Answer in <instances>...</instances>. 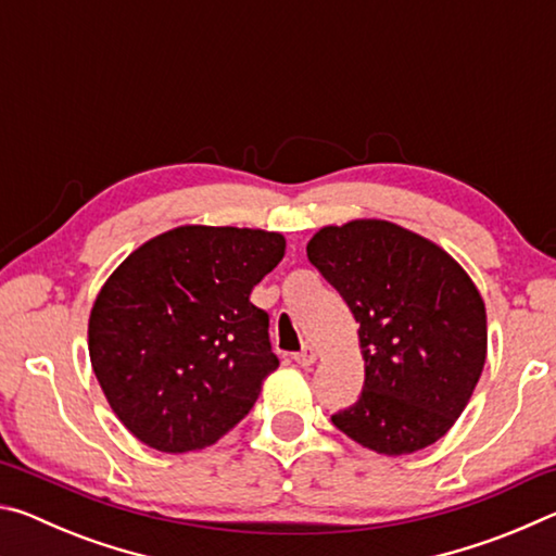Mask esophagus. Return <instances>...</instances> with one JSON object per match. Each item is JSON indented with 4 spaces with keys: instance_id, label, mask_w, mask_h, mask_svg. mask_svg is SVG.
<instances>
[{
    "instance_id": "1",
    "label": "esophagus",
    "mask_w": 556,
    "mask_h": 556,
    "mask_svg": "<svg viewBox=\"0 0 556 556\" xmlns=\"http://www.w3.org/2000/svg\"><path fill=\"white\" fill-rule=\"evenodd\" d=\"M291 357H294L299 365H312L316 361V351H314L312 345H306V348H301V351L294 353Z\"/></svg>"
}]
</instances>
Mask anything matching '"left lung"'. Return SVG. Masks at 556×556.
<instances>
[{
  "instance_id": "1",
  "label": "left lung",
  "mask_w": 556,
  "mask_h": 556,
  "mask_svg": "<svg viewBox=\"0 0 556 556\" xmlns=\"http://www.w3.org/2000/svg\"><path fill=\"white\" fill-rule=\"evenodd\" d=\"M361 324L365 384L331 421L384 456L434 444L466 409L485 363V306L458 262L388 220L328 225L306 244Z\"/></svg>"
}]
</instances>
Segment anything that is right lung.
<instances>
[{"instance_id":"obj_1","label":"right lung","mask_w":556,"mask_h":556,"mask_svg":"<svg viewBox=\"0 0 556 556\" xmlns=\"http://www.w3.org/2000/svg\"><path fill=\"white\" fill-rule=\"evenodd\" d=\"M281 257L279 232L184 225L112 271L90 312V363L139 441L195 451L252 409L279 361L250 294Z\"/></svg>"}]
</instances>
